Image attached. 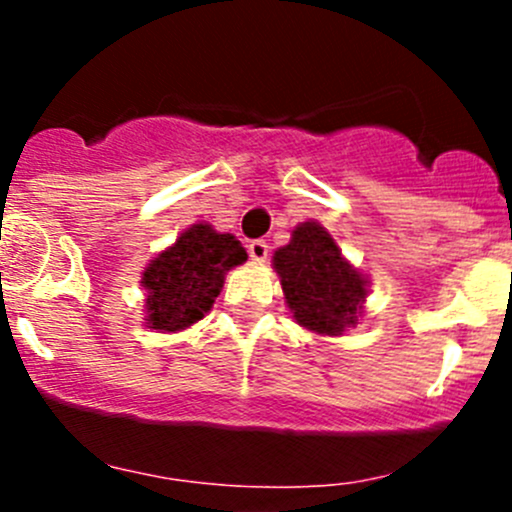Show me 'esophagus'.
<instances>
[{
  "mask_svg": "<svg viewBox=\"0 0 512 512\" xmlns=\"http://www.w3.org/2000/svg\"><path fill=\"white\" fill-rule=\"evenodd\" d=\"M247 252H250V260L255 262H265L267 255H270V245L265 240H252L247 245Z\"/></svg>",
  "mask_w": 512,
  "mask_h": 512,
  "instance_id": "esophagus-1",
  "label": "esophagus"
}]
</instances>
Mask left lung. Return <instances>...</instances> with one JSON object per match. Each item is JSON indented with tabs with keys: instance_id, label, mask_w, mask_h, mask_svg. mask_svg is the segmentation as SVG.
<instances>
[{
	"instance_id": "1",
	"label": "left lung",
	"mask_w": 512,
	"mask_h": 512,
	"mask_svg": "<svg viewBox=\"0 0 512 512\" xmlns=\"http://www.w3.org/2000/svg\"><path fill=\"white\" fill-rule=\"evenodd\" d=\"M275 270L302 327L317 334H342L344 327L356 324L366 282L322 225H299L292 242L275 252Z\"/></svg>"
}]
</instances>
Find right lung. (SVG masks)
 <instances>
[{"label":"right lung","mask_w":512,"mask_h":512,"mask_svg":"<svg viewBox=\"0 0 512 512\" xmlns=\"http://www.w3.org/2000/svg\"><path fill=\"white\" fill-rule=\"evenodd\" d=\"M245 260L235 235H220L210 225L185 230L143 272L151 329L178 332L203 319L223 289L225 272Z\"/></svg>","instance_id":"right-lung-1"}]
</instances>
